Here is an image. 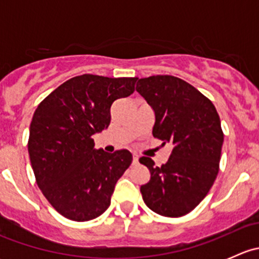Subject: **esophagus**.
Instances as JSON below:
<instances>
[{
    "label": "esophagus",
    "mask_w": 259,
    "mask_h": 259,
    "mask_svg": "<svg viewBox=\"0 0 259 259\" xmlns=\"http://www.w3.org/2000/svg\"><path fill=\"white\" fill-rule=\"evenodd\" d=\"M138 163H139V156L134 154V155H133V164H138Z\"/></svg>",
    "instance_id": "34e87169"
}]
</instances>
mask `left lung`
Returning a JSON list of instances; mask_svg holds the SVG:
<instances>
[{
	"label": "left lung",
	"mask_w": 259,
	"mask_h": 259,
	"mask_svg": "<svg viewBox=\"0 0 259 259\" xmlns=\"http://www.w3.org/2000/svg\"><path fill=\"white\" fill-rule=\"evenodd\" d=\"M137 91L155 115L154 138L173 146L161 166L148 156L139 159L150 171L140 187L143 199L160 215H185L204 199L218 176L224 139L219 115L194 86L170 75L139 79Z\"/></svg>",
	"instance_id": "8db88e82"
}]
</instances>
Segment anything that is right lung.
<instances>
[{
    "mask_svg": "<svg viewBox=\"0 0 259 259\" xmlns=\"http://www.w3.org/2000/svg\"><path fill=\"white\" fill-rule=\"evenodd\" d=\"M138 77L80 75L41 101L32 116L28 154L36 182L61 215L86 222L110 205L117 179L132 164L126 149H95L93 135L109 126L115 100L132 95Z\"/></svg>",
    "mask_w": 259,
    "mask_h": 259,
    "instance_id": "right-lung-1",
    "label": "right lung"
}]
</instances>
